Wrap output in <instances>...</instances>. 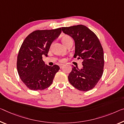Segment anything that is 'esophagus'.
Returning a JSON list of instances; mask_svg holds the SVG:
<instances>
[{"label":"esophagus","mask_w":124,"mask_h":124,"mask_svg":"<svg viewBox=\"0 0 124 124\" xmlns=\"http://www.w3.org/2000/svg\"><path fill=\"white\" fill-rule=\"evenodd\" d=\"M64 66V64H60V65H59V66H60V68H62Z\"/></svg>","instance_id":"1"}]
</instances>
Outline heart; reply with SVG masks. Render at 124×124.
Here are the masks:
<instances>
[{
    "mask_svg": "<svg viewBox=\"0 0 124 124\" xmlns=\"http://www.w3.org/2000/svg\"><path fill=\"white\" fill-rule=\"evenodd\" d=\"M62 42L66 46V45H68V44L69 43V42H70V41H73V40H72L71 38L70 37V36H69V35H64L62 38ZM60 62H65V58L60 59Z\"/></svg>",
    "mask_w": 124,
    "mask_h": 124,
    "instance_id": "obj_1",
    "label": "heart"
}]
</instances>
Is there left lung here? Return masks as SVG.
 <instances>
[{
	"label": "left lung",
	"instance_id": "obj_1",
	"mask_svg": "<svg viewBox=\"0 0 124 124\" xmlns=\"http://www.w3.org/2000/svg\"><path fill=\"white\" fill-rule=\"evenodd\" d=\"M63 33L73 38L75 53L74 57L83 59V68L73 65L68 76L69 83L78 90L87 91L96 86L104 71V51L98 38L83 25L62 27Z\"/></svg>",
	"mask_w": 124,
	"mask_h": 124
}]
</instances>
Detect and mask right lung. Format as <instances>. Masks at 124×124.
<instances>
[{
  "instance_id": "add662e5",
  "label": "right lung",
  "mask_w": 124,
  "mask_h": 124,
  "mask_svg": "<svg viewBox=\"0 0 124 124\" xmlns=\"http://www.w3.org/2000/svg\"><path fill=\"white\" fill-rule=\"evenodd\" d=\"M62 28L38 30L28 35L22 43L17 57V70L24 84L30 90H42L52 84L59 66L45 64L43 56H47L51 43Z\"/></svg>"
}]
</instances>
